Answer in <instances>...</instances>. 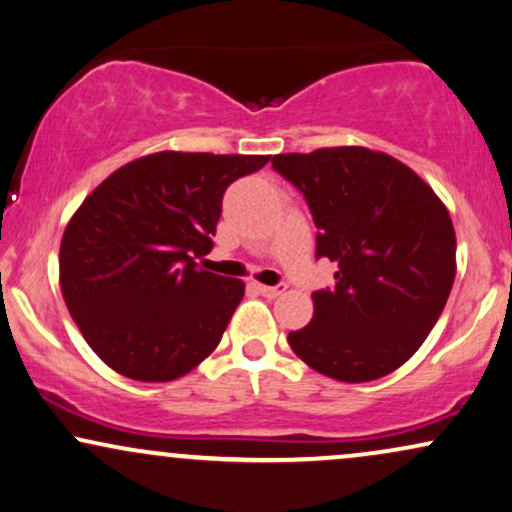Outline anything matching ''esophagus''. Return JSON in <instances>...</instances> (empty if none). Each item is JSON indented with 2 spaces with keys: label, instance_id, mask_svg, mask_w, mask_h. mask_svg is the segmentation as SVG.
<instances>
[{
  "label": "esophagus",
  "instance_id": "obj_1",
  "mask_svg": "<svg viewBox=\"0 0 512 512\" xmlns=\"http://www.w3.org/2000/svg\"><path fill=\"white\" fill-rule=\"evenodd\" d=\"M286 283H278V286H257V290H260V293L264 295V297H278V295H283L286 293Z\"/></svg>",
  "mask_w": 512,
  "mask_h": 512
}]
</instances>
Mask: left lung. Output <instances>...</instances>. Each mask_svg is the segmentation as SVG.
Listing matches in <instances>:
<instances>
[{
    "label": "left lung",
    "instance_id": "8db88e82",
    "mask_svg": "<svg viewBox=\"0 0 512 512\" xmlns=\"http://www.w3.org/2000/svg\"><path fill=\"white\" fill-rule=\"evenodd\" d=\"M307 200L316 257L338 262L314 316L288 333L304 364L340 383H368L406 364L442 314L456 276L449 210L411 167L364 146L271 158Z\"/></svg>",
    "mask_w": 512,
    "mask_h": 512
}]
</instances>
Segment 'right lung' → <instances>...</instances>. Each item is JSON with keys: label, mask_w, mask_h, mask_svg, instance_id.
I'll return each instance as SVG.
<instances>
[{"label": "right lung", "mask_w": 512, "mask_h": 512, "mask_svg": "<svg viewBox=\"0 0 512 512\" xmlns=\"http://www.w3.org/2000/svg\"><path fill=\"white\" fill-rule=\"evenodd\" d=\"M269 158L151 153L84 198L61 241V293L103 364L167 383L215 352L245 286L196 257L212 250L226 186Z\"/></svg>", "instance_id": "right-lung-1"}]
</instances>
